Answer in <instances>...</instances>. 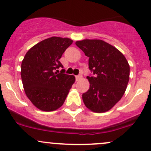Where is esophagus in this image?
<instances>
[{
	"instance_id": "obj_1",
	"label": "esophagus",
	"mask_w": 151,
	"mask_h": 151,
	"mask_svg": "<svg viewBox=\"0 0 151 151\" xmlns=\"http://www.w3.org/2000/svg\"><path fill=\"white\" fill-rule=\"evenodd\" d=\"M82 77H83V76H82V74H79V75H77V76H76V77H75L76 80H77V81H78V80H81Z\"/></svg>"
}]
</instances>
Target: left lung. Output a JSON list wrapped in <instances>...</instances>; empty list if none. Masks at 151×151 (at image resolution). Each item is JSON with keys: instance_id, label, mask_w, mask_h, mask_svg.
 <instances>
[{"instance_id": "left-lung-1", "label": "left lung", "mask_w": 151, "mask_h": 151, "mask_svg": "<svg viewBox=\"0 0 151 151\" xmlns=\"http://www.w3.org/2000/svg\"><path fill=\"white\" fill-rule=\"evenodd\" d=\"M76 45L89 58L93 77L88 76L90 88L83 94V102L94 112H105L121 100L127 88L130 67L122 53L100 39H84Z\"/></svg>"}]
</instances>
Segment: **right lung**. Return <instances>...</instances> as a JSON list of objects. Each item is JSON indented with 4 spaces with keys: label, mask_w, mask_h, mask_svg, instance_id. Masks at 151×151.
<instances>
[{
    "label": "right lung",
    "mask_w": 151,
    "mask_h": 151,
    "mask_svg": "<svg viewBox=\"0 0 151 151\" xmlns=\"http://www.w3.org/2000/svg\"><path fill=\"white\" fill-rule=\"evenodd\" d=\"M68 38H48L32 47L21 64V78L24 91L32 104L40 110L54 111L64 103L75 82L73 75L64 74L59 60L72 44ZM56 71L55 72V71Z\"/></svg>",
    "instance_id": "1"
}]
</instances>
